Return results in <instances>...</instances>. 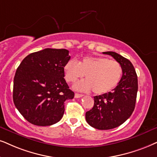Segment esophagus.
Segmentation results:
<instances>
[{
	"label": "esophagus",
	"mask_w": 157,
	"mask_h": 157,
	"mask_svg": "<svg viewBox=\"0 0 157 157\" xmlns=\"http://www.w3.org/2000/svg\"><path fill=\"white\" fill-rule=\"evenodd\" d=\"M83 96V95L82 94H80V93H76L75 94V98H81V97H82Z\"/></svg>",
	"instance_id": "esophagus-1"
}]
</instances>
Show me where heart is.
Returning a JSON list of instances; mask_svg holds the SVG:
<instances>
[{
    "label": "heart",
    "mask_w": 157,
    "mask_h": 157,
    "mask_svg": "<svg viewBox=\"0 0 157 157\" xmlns=\"http://www.w3.org/2000/svg\"><path fill=\"white\" fill-rule=\"evenodd\" d=\"M65 79L75 82L85 76L86 80L74 85L77 90L102 95L112 91L120 82L122 67L118 61L104 56H86L77 61L69 60L64 67Z\"/></svg>",
    "instance_id": "1"
}]
</instances>
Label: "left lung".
I'll return each mask as SVG.
<instances>
[{
	"label": "left lung",
	"mask_w": 157,
	"mask_h": 157,
	"mask_svg": "<svg viewBox=\"0 0 157 157\" xmlns=\"http://www.w3.org/2000/svg\"><path fill=\"white\" fill-rule=\"evenodd\" d=\"M110 55L122 67V76L117 86L109 92L94 96L92 109L86 112L87 122L98 130H110L123 124L131 116L136 106L138 77L130 61L113 51Z\"/></svg>",
	"instance_id": "left-lung-1"
}]
</instances>
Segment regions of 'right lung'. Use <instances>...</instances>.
<instances>
[{"label":"right lung","mask_w":157,"mask_h":157,"mask_svg":"<svg viewBox=\"0 0 157 157\" xmlns=\"http://www.w3.org/2000/svg\"><path fill=\"white\" fill-rule=\"evenodd\" d=\"M69 59L68 50L45 48L27 56L19 64L13 100L31 124L49 126L62 118L64 101L75 96L64 78V67Z\"/></svg>","instance_id":"obj_1"}]
</instances>
